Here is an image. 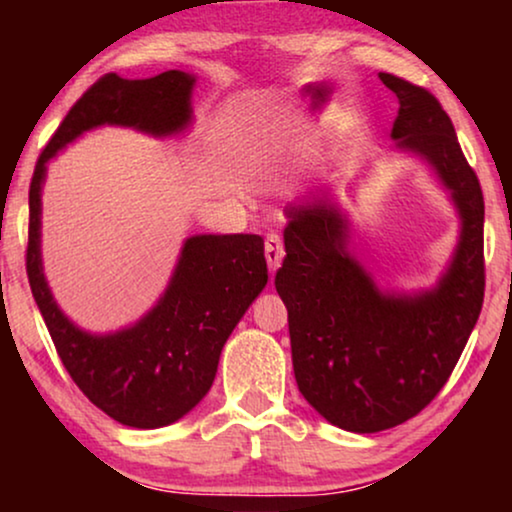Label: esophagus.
Masks as SVG:
<instances>
[{
  "label": "esophagus",
  "mask_w": 512,
  "mask_h": 512,
  "mask_svg": "<svg viewBox=\"0 0 512 512\" xmlns=\"http://www.w3.org/2000/svg\"><path fill=\"white\" fill-rule=\"evenodd\" d=\"M265 261H268V268L272 272H275L284 261V242L277 233L268 235V240H265Z\"/></svg>",
  "instance_id": "esophagus-1"
}]
</instances>
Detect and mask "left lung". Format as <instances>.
Masks as SVG:
<instances>
[{
	"instance_id": "1",
	"label": "left lung",
	"mask_w": 512,
	"mask_h": 512,
	"mask_svg": "<svg viewBox=\"0 0 512 512\" xmlns=\"http://www.w3.org/2000/svg\"><path fill=\"white\" fill-rule=\"evenodd\" d=\"M396 95L394 151L433 172L459 216L452 258L431 289L391 291L352 254V221L331 193L284 209L275 289L289 310L293 373L326 422L377 433L415 417L452 375L482 310L485 202L450 116L429 90L380 74Z\"/></svg>"
}]
</instances>
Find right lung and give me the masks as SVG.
I'll list each match as a JSON object with an SVG mask.
<instances>
[{"label": "right lung", "instance_id": "1", "mask_svg": "<svg viewBox=\"0 0 512 512\" xmlns=\"http://www.w3.org/2000/svg\"><path fill=\"white\" fill-rule=\"evenodd\" d=\"M195 81V74L179 69L151 79L102 76L69 109L39 156L30 184L27 277L32 296L76 387L111 419L132 429L174 424L212 389L223 345L268 284L263 237H186L156 305L135 324L111 333H90L60 310L46 282L41 191L48 160L83 132L102 125H121L158 139L186 132L193 125Z\"/></svg>", "mask_w": 512, "mask_h": 512}]
</instances>
